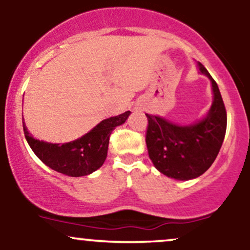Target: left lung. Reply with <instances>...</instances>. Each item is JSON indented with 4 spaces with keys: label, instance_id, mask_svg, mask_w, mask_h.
<instances>
[{
    "label": "left lung",
    "instance_id": "8db88e82",
    "mask_svg": "<svg viewBox=\"0 0 250 250\" xmlns=\"http://www.w3.org/2000/svg\"><path fill=\"white\" fill-rule=\"evenodd\" d=\"M200 74L211 83L213 102L202 119L189 125L174 123L159 115L146 114L149 159L160 173L179 181L196 179L208 170L225 140L227 113L216 82L197 62Z\"/></svg>",
    "mask_w": 250,
    "mask_h": 250
}]
</instances>
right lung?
Here are the masks:
<instances>
[{
  "label": "right lung",
  "instance_id": "add662e5",
  "mask_svg": "<svg viewBox=\"0 0 250 250\" xmlns=\"http://www.w3.org/2000/svg\"><path fill=\"white\" fill-rule=\"evenodd\" d=\"M130 114L128 110L103 120L87 134L67 143H50L34 139L23 120L24 136L31 150L53 170L71 177L85 176L102 167L107 159L111 131L127 121Z\"/></svg>",
  "mask_w": 250,
  "mask_h": 250
}]
</instances>
